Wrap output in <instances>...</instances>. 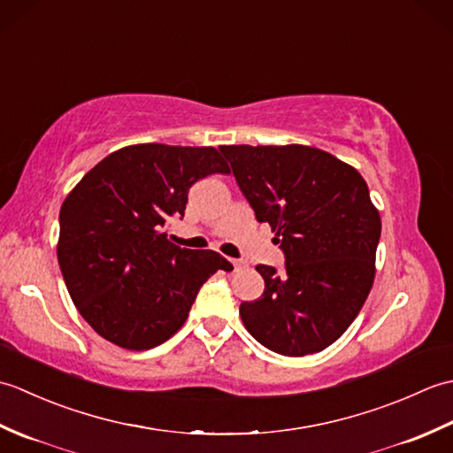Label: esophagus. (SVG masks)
I'll list each match as a JSON object with an SVG mask.
<instances>
[{
	"mask_svg": "<svg viewBox=\"0 0 453 453\" xmlns=\"http://www.w3.org/2000/svg\"><path fill=\"white\" fill-rule=\"evenodd\" d=\"M229 263H232L234 271H242V268H245V263L239 261V258H229Z\"/></svg>",
	"mask_w": 453,
	"mask_h": 453,
	"instance_id": "1",
	"label": "esophagus"
}]
</instances>
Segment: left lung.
I'll return each instance as SVG.
<instances>
[{"label":"left lung","instance_id":"obj_1","mask_svg":"<svg viewBox=\"0 0 453 453\" xmlns=\"http://www.w3.org/2000/svg\"><path fill=\"white\" fill-rule=\"evenodd\" d=\"M286 268L257 265L265 292L243 302L245 329L284 356L321 352L349 329L375 278L381 218L362 175L323 150L219 146Z\"/></svg>","mask_w":453,"mask_h":453}]
</instances>
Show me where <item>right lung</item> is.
<instances>
[{
    "instance_id": "obj_1",
    "label": "right lung",
    "mask_w": 453,
    "mask_h": 453,
    "mask_svg": "<svg viewBox=\"0 0 453 453\" xmlns=\"http://www.w3.org/2000/svg\"><path fill=\"white\" fill-rule=\"evenodd\" d=\"M229 173L216 148L136 143L99 161L60 208L58 263L93 331L127 350H150L185 325L211 274L234 271L216 251L171 243L188 188Z\"/></svg>"
}]
</instances>
